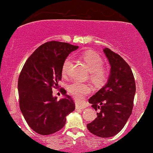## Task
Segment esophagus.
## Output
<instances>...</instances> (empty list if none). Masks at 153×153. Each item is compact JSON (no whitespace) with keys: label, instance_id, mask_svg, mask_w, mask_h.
I'll return each instance as SVG.
<instances>
[{"label":"esophagus","instance_id":"1","mask_svg":"<svg viewBox=\"0 0 153 153\" xmlns=\"http://www.w3.org/2000/svg\"><path fill=\"white\" fill-rule=\"evenodd\" d=\"M85 108V105L82 104L80 103H76V108H80V109H84Z\"/></svg>","mask_w":153,"mask_h":153}]
</instances>
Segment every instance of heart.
<instances>
[{
    "mask_svg": "<svg viewBox=\"0 0 153 153\" xmlns=\"http://www.w3.org/2000/svg\"><path fill=\"white\" fill-rule=\"evenodd\" d=\"M82 57L91 71V79L98 83H102L106 81L109 75V71L108 68L103 66V59L102 57L99 54L91 51L85 52L82 54ZM71 62L72 58L71 57H67L63 62L62 73L64 76L68 75ZM68 88L71 94L78 99H82L85 95L88 94L91 91L90 85L79 81L73 82Z\"/></svg>",
    "mask_w": 153,
    "mask_h": 153,
    "instance_id": "b5f03b06",
    "label": "heart"
}]
</instances>
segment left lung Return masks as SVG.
Listing matches in <instances>:
<instances>
[{
	"instance_id": "1",
	"label": "left lung",
	"mask_w": 153,
	"mask_h": 153,
	"mask_svg": "<svg viewBox=\"0 0 153 153\" xmlns=\"http://www.w3.org/2000/svg\"><path fill=\"white\" fill-rule=\"evenodd\" d=\"M103 52L111 65L110 75L106 85L88 100L93 108L100 111L87 128L100 137H110L122 130L131 114L136 85L125 60L108 48Z\"/></svg>"
}]
</instances>
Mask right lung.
<instances>
[{"instance_id": "add662e5", "label": "right lung", "mask_w": 153, "mask_h": 153, "mask_svg": "<svg viewBox=\"0 0 153 153\" xmlns=\"http://www.w3.org/2000/svg\"><path fill=\"white\" fill-rule=\"evenodd\" d=\"M78 46L61 42L43 44L31 54L23 67L19 77V106L28 125L42 135H49L60 130L66 116L75 110L71 96L61 88L65 98L57 101L52 88H57L62 78L64 60Z\"/></svg>"}]
</instances>
